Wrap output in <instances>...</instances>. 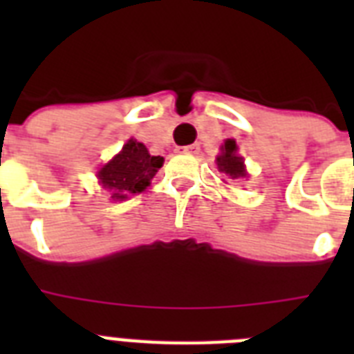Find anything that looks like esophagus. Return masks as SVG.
<instances>
[{
	"label": "esophagus",
	"mask_w": 354,
	"mask_h": 354,
	"mask_svg": "<svg viewBox=\"0 0 354 354\" xmlns=\"http://www.w3.org/2000/svg\"><path fill=\"white\" fill-rule=\"evenodd\" d=\"M182 152H183V154H198V152H200V145L194 143V145H189V147H183Z\"/></svg>",
	"instance_id": "1"
}]
</instances>
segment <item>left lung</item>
<instances>
[{
    "label": "left lung",
    "instance_id": "left-lung-1",
    "mask_svg": "<svg viewBox=\"0 0 354 354\" xmlns=\"http://www.w3.org/2000/svg\"><path fill=\"white\" fill-rule=\"evenodd\" d=\"M216 165L218 171L224 172L227 178H244L246 171H244V161L239 154H236V145L233 139H227L226 143L222 145V154L216 158Z\"/></svg>",
    "mask_w": 354,
    "mask_h": 354
}]
</instances>
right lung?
Returning <instances> with one entry per match:
<instances>
[{
    "label": "right lung",
    "instance_id": "1",
    "mask_svg": "<svg viewBox=\"0 0 354 354\" xmlns=\"http://www.w3.org/2000/svg\"><path fill=\"white\" fill-rule=\"evenodd\" d=\"M161 165V156H150L143 143L130 139L121 152L99 171V180L102 187L112 193V200H124L128 194L141 193L149 187Z\"/></svg>",
    "mask_w": 354,
    "mask_h": 354
}]
</instances>
